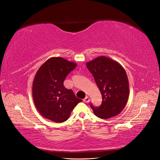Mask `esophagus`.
Returning a JSON list of instances; mask_svg holds the SVG:
<instances>
[{"label":"esophagus","instance_id":"obj_1","mask_svg":"<svg viewBox=\"0 0 160 160\" xmlns=\"http://www.w3.org/2000/svg\"><path fill=\"white\" fill-rule=\"evenodd\" d=\"M89 101H90V99H89V98H88V97H86V98L83 99V101H84L85 103H89Z\"/></svg>","mask_w":160,"mask_h":160}]
</instances>
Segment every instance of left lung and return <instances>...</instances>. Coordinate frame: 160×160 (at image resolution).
I'll list each match as a JSON object with an SVG mask.
<instances>
[{
    "instance_id": "left-lung-1",
    "label": "left lung",
    "mask_w": 160,
    "mask_h": 160,
    "mask_svg": "<svg viewBox=\"0 0 160 160\" xmlns=\"http://www.w3.org/2000/svg\"><path fill=\"white\" fill-rule=\"evenodd\" d=\"M93 75L102 95V103L98 108L91 104L94 114L101 119H109L122 112L129 95L128 78L123 67L118 62L100 56L86 63Z\"/></svg>"
}]
</instances>
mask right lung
<instances>
[{
  "label": "right lung",
  "mask_w": 160,
  "mask_h": 160,
  "mask_svg": "<svg viewBox=\"0 0 160 160\" xmlns=\"http://www.w3.org/2000/svg\"><path fill=\"white\" fill-rule=\"evenodd\" d=\"M77 63L60 57H51L38 69L32 83V99L36 108L45 118L62 123L82 100L65 88L63 81Z\"/></svg>",
  "instance_id": "1"
}]
</instances>
